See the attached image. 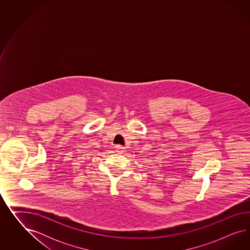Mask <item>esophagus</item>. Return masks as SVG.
Instances as JSON below:
<instances>
[{
  "label": "esophagus",
  "instance_id": "34e87169",
  "mask_svg": "<svg viewBox=\"0 0 250 250\" xmlns=\"http://www.w3.org/2000/svg\"><path fill=\"white\" fill-rule=\"evenodd\" d=\"M115 151L117 152V153H123V152L125 151V147L122 146L120 145H118V146H115Z\"/></svg>",
  "mask_w": 250,
  "mask_h": 250
}]
</instances>
